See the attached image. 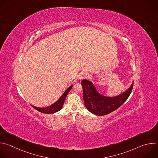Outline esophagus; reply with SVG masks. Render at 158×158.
Wrapping results in <instances>:
<instances>
[{"instance_id":"34e87169","label":"esophagus","mask_w":158,"mask_h":158,"mask_svg":"<svg viewBox=\"0 0 158 158\" xmlns=\"http://www.w3.org/2000/svg\"><path fill=\"white\" fill-rule=\"evenodd\" d=\"M89 74L86 72H82L81 73H80L79 76V79H85L89 77Z\"/></svg>"}]
</instances>
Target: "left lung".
<instances>
[{"label":"left lung","instance_id":"8db88e82","mask_svg":"<svg viewBox=\"0 0 158 158\" xmlns=\"http://www.w3.org/2000/svg\"><path fill=\"white\" fill-rule=\"evenodd\" d=\"M81 85L83 88V99L85 107L94 115H107L119 108L130 96L133 83L125 92L115 97H107L99 94L93 83L84 79Z\"/></svg>","mask_w":158,"mask_h":158}]
</instances>
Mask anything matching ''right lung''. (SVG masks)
<instances>
[{
	"mask_svg": "<svg viewBox=\"0 0 158 158\" xmlns=\"http://www.w3.org/2000/svg\"><path fill=\"white\" fill-rule=\"evenodd\" d=\"M73 87V85H71L64 92V94L61 96V97L58 99V100H57L55 103H54L53 104H52L51 106L47 107H44V108H40V107H36L35 106H31L36 110H38L41 113H44V114H54L55 112H57L58 111H60L62 107L64 104V102L65 101V99L68 94V93L69 92V91L71 90V89Z\"/></svg>",
	"mask_w": 158,
	"mask_h": 158,
	"instance_id": "1",
	"label": "right lung"
}]
</instances>
